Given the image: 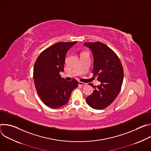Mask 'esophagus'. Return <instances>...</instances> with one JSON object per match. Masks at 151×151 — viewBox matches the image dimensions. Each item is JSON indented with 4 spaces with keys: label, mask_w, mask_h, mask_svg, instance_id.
Returning a JSON list of instances; mask_svg holds the SVG:
<instances>
[{
    "label": "esophagus",
    "mask_w": 151,
    "mask_h": 151,
    "mask_svg": "<svg viewBox=\"0 0 151 151\" xmlns=\"http://www.w3.org/2000/svg\"><path fill=\"white\" fill-rule=\"evenodd\" d=\"M79 85H81V86H85V85H87V83H84V82H78Z\"/></svg>",
    "instance_id": "34e87169"
}]
</instances>
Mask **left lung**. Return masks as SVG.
<instances>
[{
	"label": "left lung",
	"instance_id": "left-lung-1",
	"mask_svg": "<svg viewBox=\"0 0 151 151\" xmlns=\"http://www.w3.org/2000/svg\"><path fill=\"white\" fill-rule=\"evenodd\" d=\"M85 46L91 49L94 57L93 76H97L101 84L94 86L93 93L86 98L87 104L95 109H103L116 98L124 79L121 62L109 47L100 42H85Z\"/></svg>",
	"mask_w": 151,
	"mask_h": 151
}]
</instances>
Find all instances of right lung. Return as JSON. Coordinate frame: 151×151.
<instances>
[{
  "mask_svg": "<svg viewBox=\"0 0 151 151\" xmlns=\"http://www.w3.org/2000/svg\"><path fill=\"white\" fill-rule=\"evenodd\" d=\"M77 41L57 42L43 51L35 61L33 80L37 94L42 102L52 109L65 105L78 82L67 81L61 77L64 71L67 52Z\"/></svg>",
  "mask_w": 151,
  "mask_h": 151,
  "instance_id": "right-lung-1",
  "label": "right lung"
}]
</instances>
